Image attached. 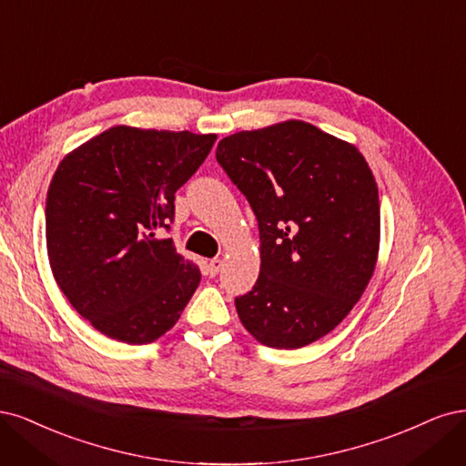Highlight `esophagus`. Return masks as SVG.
Wrapping results in <instances>:
<instances>
[{"label":"esophagus","instance_id":"esophagus-1","mask_svg":"<svg viewBox=\"0 0 466 466\" xmlns=\"http://www.w3.org/2000/svg\"><path fill=\"white\" fill-rule=\"evenodd\" d=\"M220 265H222L220 259H211V261H208V275L217 277L218 271H220Z\"/></svg>","mask_w":466,"mask_h":466}]
</instances>
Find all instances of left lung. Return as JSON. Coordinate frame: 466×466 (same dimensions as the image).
Segmentation results:
<instances>
[{
  "instance_id": "8db88e82",
  "label": "left lung",
  "mask_w": 466,
  "mask_h": 466,
  "mask_svg": "<svg viewBox=\"0 0 466 466\" xmlns=\"http://www.w3.org/2000/svg\"><path fill=\"white\" fill-rule=\"evenodd\" d=\"M217 160L259 224V279L236 298L239 321L271 349H302L331 333L378 261L380 193L366 158L289 119L228 135Z\"/></svg>"
}]
</instances>
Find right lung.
Listing matches in <instances>:
<instances>
[{
    "label": "right lung",
    "mask_w": 466,
    "mask_h": 466,
    "mask_svg": "<svg viewBox=\"0 0 466 466\" xmlns=\"http://www.w3.org/2000/svg\"><path fill=\"white\" fill-rule=\"evenodd\" d=\"M215 141V133L116 126L59 162L46 198L48 259L59 290L102 335L153 342L199 287V267L160 230Z\"/></svg>",
    "instance_id": "right-lung-1"
}]
</instances>
